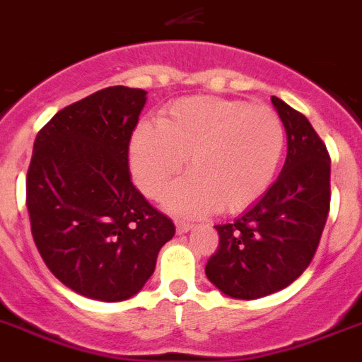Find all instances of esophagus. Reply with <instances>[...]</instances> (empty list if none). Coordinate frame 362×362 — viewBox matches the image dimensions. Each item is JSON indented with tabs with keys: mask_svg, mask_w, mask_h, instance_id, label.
<instances>
[{
	"mask_svg": "<svg viewBox=\"0 0 362 362\" xmlns=\"http://www.w3.org/2000/svg\"><path fill=\"white\" fill-rule=\"evenodd\" d=\"M175 224H177V233L178 235L187 233V231H191V229H193V224H189V222H184V220H177Z\"/></svg>",
	"mask_w": 362,
	"mask_h": 362,
	"instance_id": "obj_1",
	"label": "esophagus"
}]
</instances>
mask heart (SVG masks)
Returning <instances> with one entry per match:
<instances>
[{
  "instance_id": "1",
  "label": "heart",
  "mask_w": 362,
  "mask_h": 362,
  "mask_svg": "<svg viewBox=\"0 0 362 362\" xmlns=\"http://www.w3.org/2000/svg\"><path fill=\"white\" fill-rule=\"evenodd\" d=\"M284 138L281 118L268 107L189 96L173 103L158 125H138L129 144V168L138 189L156 199L187 158L191 175L168 191L165 207L187 216L215 207L238 213L269 187Z\"/></svg>"
}]
</instances>
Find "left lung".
<instances>
[{
    "label": "left lung",
    "instance_id": "left-lung-1",
    "mask_svg": "<svg viewBox=\"0 0 362 362\" xmlns=\"http://www.w3.org/2000/svg\"><path fill=\"white\" fill-rule=\"evenodd\" d=\"M288 136L273 185L231 224L215 226L218 250L206 275L228 297L253 300L284 290L310 266L329 211V155L304 115L272 96Z\"/></svg>",
    "mask_w": 362,
    "mask_h": 362
}]
</instances>
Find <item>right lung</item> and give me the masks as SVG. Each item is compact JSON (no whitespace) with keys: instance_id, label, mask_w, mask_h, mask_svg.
Returning <instances> with one entry per match:
<instances>
[{"instance_id":"add662e5","label":"right lung","mask_w":362,"mask_h":362,"mask_svg":"<svg viewBox=\"0 0 362 362\" xmlns=\"http://www.w3.org/2000/svg\"><path fill=\"white\" fill-rule=\"evenodd\" d=\"M146 90L115 86L56 112L27 173L36 247L62 284L102 303L136 295L175 235L131 182L129 142Z\"/></svg>"}]
</instances>
